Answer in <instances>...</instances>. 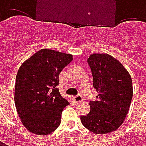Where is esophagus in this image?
<instances>
[{
	"mask_svg": "<svg viewBox=\"0 0 146 146\" xmlns=\"http://www.w3.org/2000/svg\"><path fill=\"white\" fill-rule=\"evenodd\" d=\"M73 100L75 102H81L83 100V98L82 96L80 95H77L76 96H73Z\"/></svg>",
	"mask_w": 146,
	"mask_h": 146,
	"instance_id": "esophagus-1",
	"label": "esophagus"
}]
</instances>
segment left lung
Wrapping results in <instances>:
<instances>
[{"label": "left lung", "instance_id": "8db88e82", "mask_svg": "<svg viewBox=\"0 0 146 146\" xmlns=\"http://www.w3.org/2000/svg\"><path fill=\"white\" fill-rule=\"evenodd\" d=\"M88 63L98 95L90 100L91 110L80 116L82 124L95 134L115 131L124 121L132 96L131 77L123 65L107 54H92Z\"/></svg>", "mask_w": 146, "mask_h": 146}]
</instances>
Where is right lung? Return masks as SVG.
Instances as JSON below:
<instances>
[{
  "instance_id": "obj_1",
  "label": "right lung",
  "mask_w": 146,
  "mask_h": 146,
  "mask_svg": "<svg viewBox=\"0 0 146 146\" xmlns=\"http://www.w3.org/2000/svg\"><path fill=\"white\" fill-rule=\"evenodd\" d=\"M73 55L41 49L22 64L15 87V103L25 127L35 135H49L61 123L62 112L70 104L61 96L58 76Z\"/></svg>"
}]
</instances>
